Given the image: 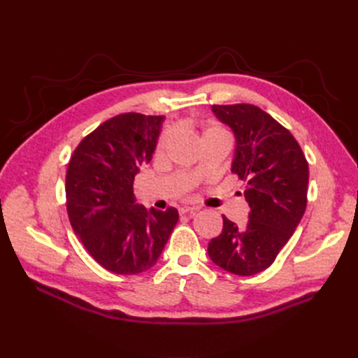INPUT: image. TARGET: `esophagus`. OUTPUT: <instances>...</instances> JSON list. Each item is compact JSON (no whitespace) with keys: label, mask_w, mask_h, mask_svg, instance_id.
I'll return each mask as SVG.
<instances>
[{"label":"esophagus","mask_w":358,"mask_h":358,"mask_svg":"<svg viewBox=\"0 0 358 358\" xmlns=\"http://www.w3.org/2000/svg\"><path fill=\"white\" fill-rule=\"evenodd\" d=\"M199 209L197 208H189V206H183V208H180L179 209V213L180 215H189V216H194L196 215V212H197Z\"/></svg>","instance_id":"34e87169"}]
</instances>
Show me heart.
<instances>
[{
  "instance_id": "b5f03b06",
  "label": "heart",
  "mask_w": 358,
  "mask_h": 358,
  "mask_svg": "<svg viewBox=\"0 0 358 358\" xmlns=\"http://www.w3.org/2000/svg\"><path fill=\"white\" fill-rule=\"evenodd\" d=\"M206 137H221V138H225L229 140V133H227V129L220 127V125H212V127H208L203 131L201 134V138H206ZM171 140V131L170 129H164V131L161 133V136L158 137V142H157V148H155V152L158 155H161L162 152H164L167 145L170 143Z\"/></svg>"
}]
</instances>
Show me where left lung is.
Listing matches in <instances>:
<instances>
[{
  "label": "left lung",
  "instance_id": "8db88e82",
  "mask_svg": "<svg viewBox=\"0 0 358 358\" xmlns=\"http://www.w3.org/2000/svg\"><path fill=\"white\" fill-rule=\"evenodd\" d=\"M236 136L231 171L243 180L251 208L245 229L222 215V233L210 241L212 262L227 272L251 276L275 262L306 210L309 167L285 127L254 104H213Z\"/></svg>",
  "mask_w": 358,
  "mask_h": 358
}]
</instances>
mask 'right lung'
<instances>
[{"label":"right lung","mask_w":358,"mask_h":358,"mask_svg":"<svg viewBox=\"0 0 358 358\" xmlns=\"http://www.w3.org/2000/svg\"><path fill=\"white\" fill-rule=\"evenodd\" d=\"M164 116L121 113L83 137L66 176L67 213L96 263L117 275L152 267L179 220L175 208L136 204L134 176L152 159Z\"/></svg>","instance_id":"right-lung-1"}]
</instances>
